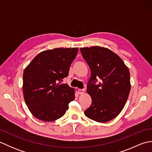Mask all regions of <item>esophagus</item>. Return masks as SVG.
<instances>
[{
  "mask_svg": "<svg viewBox=\"0 0 152 152\" xmlns=\"http://www.w3.org/2000/svg\"><path fill=\"white\" fill-rule=\"evenodd\" d=\"M78 93L79 95H82L85 93V89H78Z\"/></svg>",
  "mask_w": 152,
  "mask_h": 152,
  "instance_id": "esophagus-1",
  "label": "esophagus"
}]
</instances>
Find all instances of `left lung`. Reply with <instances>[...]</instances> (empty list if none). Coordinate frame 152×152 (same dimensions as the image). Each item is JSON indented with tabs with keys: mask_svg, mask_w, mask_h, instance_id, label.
<instances>
[{
	"mask_svg": "<svg viewBox=\"0 0 152 152\" xmlns=\"http://www.w3.org/2000/svg\"><path fill=\"white\" fill-rule=\"evenodd\" d=\"M83 57L91 70L87 86L92 104L84 112L89 119L106 123L114 119L124 108L131 90L130 72L114 51L101 46L81 48ZM100 78L98 85L94 83Z\"/></svg>",
	"mask_w": 152,
	"mask_h": 152,
	"instance_id": "obj_1",
	"label": "left lung"
}]
</instances>
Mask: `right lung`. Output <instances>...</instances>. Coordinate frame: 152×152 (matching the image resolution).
<instances>
[{"label": "right lung", "instance_id": "add662e5", "mask_svg": "<svg viewBox=\"0 0 152 152\" xmlns=\"http://www.w3.org/2000/svg\"><path fill=\"white\" fill-rule=\"evenodd\" d=\"M78 51V48H72L42 51L25 69L23 97L36 118L56 121L65 114L69 102L75 99V89L61 82L69 75Z\"/></svg>", "mask_w": 152, "mask_h": 152}]
</instances>
